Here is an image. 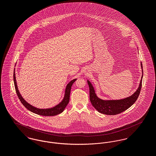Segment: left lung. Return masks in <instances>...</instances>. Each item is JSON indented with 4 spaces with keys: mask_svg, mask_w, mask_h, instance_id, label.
Returning <instances> with one entry per match:
<instances>
[{
    "mask_svg": "<svg viewBox=\"0 0 156 156\" xmlns=\"http://www.w3.org/2000/svg\"><path fill=\"white\" fill-rule=\"evenodd\" d=\"M141 68L142 69V63ZM142 71L143 73V69ZM142 77L143 75L138 88L133 95L126 98L116 100H103L99 98L95 92L92 85L89 80H87L89 88V98L92 105L98 112L105 115H115L125 111L131 107L137 100L142 87Z\"/></svg>",
    "mask_w": 156,
    "mask_h": 156,
    "instance_id": "obj_1",
    "label": "left lung"
}]
</instances>
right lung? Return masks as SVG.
<instances>
[{"label": "right lung", "mask_w": 156, "mask_h": 156, "mask_svg": "<svg viewBox=\"0 0 156 156\" xmlns=\"http://www.w3.org/2000/svg\"><path fill=\"white\" fill-rule=\"evenodd\" d=\"M76 80V79H73L67 84L66 89L65 90L64 97L60 103H59L58 105H56V106L51 108L38 109V108H37L30 105L26 101H25L24 100V98L22 97L21 94H20V92L18 89V88H17V82H16V74H15V68H14V82L15 89H16V93L17 94V96H18L19 98L20 99V101L22 102L23 106L29 111H30L34 113H36V114L40 115H42V116H55V115H58L64 111V110L65 109L67 105L69 103V95H70L71 86L73 85V83Z\"/></svg>", "instance_id": "add662e5"}]
</instances>
